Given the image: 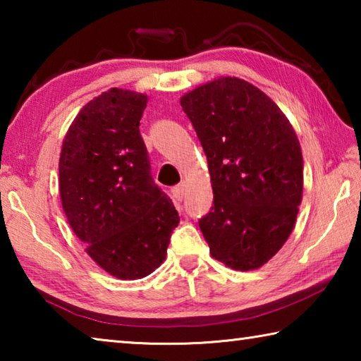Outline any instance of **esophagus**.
I'll return each mask as SVG.
<instances>
[{
  "instance_id": "34e87169",
  "label": "esophagus",
  "mask_w": 361,
  "mask_h": 361,
  "mask_svg": "<svg viewBox=\"0 0 361 361\" xmlns=\"http://www.w3.org/2000/svg\"><path fill=\"white\" fill-rule=\"evenodd\" d=\"M172 194L176 200H183V197H185L186 194V183H180V185H176L172 189Z\"/></svg>"
}]
</instances>
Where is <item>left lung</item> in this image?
<instances>
[{
    "mask_svg": "<svg viewBox=\"0 0 361 361\" xmlns=\"http://www.w3.org/2000/svg\"><path fill=\"white\" fill-rule=\"evenodd\" d=\"M205 151L213 207L199 221L210 253L235 271L264 266L288 240L302 200V152L276 102L221 76L180 99Z\"/></svg>",
    "mask_w": 361,
    "mask_h": 361,
    "instance_id": "1",
    "label": "left lung"
}]
</instances>
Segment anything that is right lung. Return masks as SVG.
Returning a JSON list of instances; mask_svg holds the SVG:
<instances>
[{"mask_svg": "<svg viewBox=\"0 0 361 361\" xmlns=\"http://www.w3.org/2000/svg\"><path fill=\"white\" fill-rule=\"evenodd\" d=\"M148 95L113 87L81 108L63 138L59 189L85 253L109 276H149L180 216L152 181L140 119Z\"/></svg>", "mask_w": 361, "mask_h": 361, "instance_id": "1", "label": "right lung"}]
</instances>
